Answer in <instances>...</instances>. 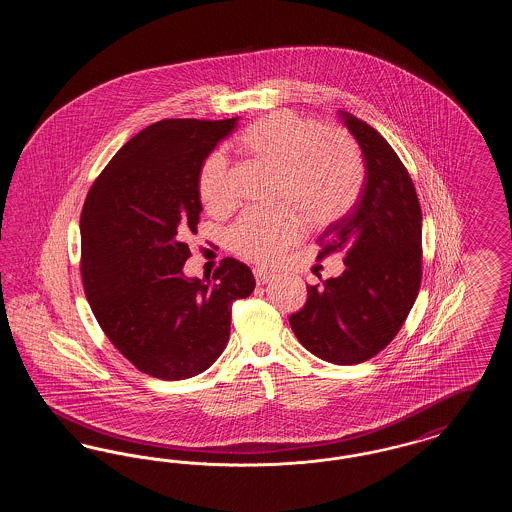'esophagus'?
I'll return each instance as SVG.
<instances>
[{"mask_svg":"<svg viewBox=\"0 0 512 512\" xmlns=\"http://www.w3.org/2000/svg\"><path fill=\"white\" fill-rule=\"evenodd\" d=\"M253 276H255L257 284L261 286V284H267L268 280L272 278V272H268V270H263V268H255V270H253Z\"/></svg>","mask_w":512,"mask_h":512,"instance_id":"34e87169","label":"esophagus"}]
</instances>
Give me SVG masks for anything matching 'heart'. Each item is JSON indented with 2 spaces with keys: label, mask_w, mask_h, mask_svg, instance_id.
I'll list each match as a JSON object with an SVG mask.
<instances>
[{
  "label": "heart",
  "mask_w": 512,
  "mask_h": 512,
  "mask_svg": "<svg viewBox=\"0 0 512 512\" xmlns=\"http://www.w3.org/2000/svg\"><path fill=\"white\" fill-rule=\"evenodd\" d=\"M240 147L249 157L278 172L274 211H247L228 230V247L249 263L270 265L297 244L305 232L338 224L357 203L365 163L361 149L341 128L292 111H278L247 126ZM197 192L213 215L236 205L228 161L211 153L197 174Z\"/></svg>",
  "instance_id": "obj_1"
}]
</instances>
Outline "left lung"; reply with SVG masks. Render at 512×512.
<instances>
[{
  "label": "left lung",
  "instance_id": "1",
  "mask_svg": "<svg viewBox=\"0 0 512 512\" xmlns=\"http://www.w3.org/2000/svg\"><path fill=\"white\" fill-rule=\"evenodd\" d=\"M365 157L355 209L318 238L317 259L343 253L340 278L307 286L293 334L318 359L359 365L397 336L422 282V209L413 178L386 138L345 113Z\"/></svg>",
  "mask_w": 512,
  "mask_h": 512
}]
</instances>
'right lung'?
<instances>
[{
  "label": "right lung",
  "instance_id": "obj_1",
  "mask_svg": "<svg viewBox=\"0 0 512 512\" xmlns=\"http://www.w3.org/2000/svg\"><path fill=\"white\" fill-rule=\"evenodd\" d=\"M238 119L155 122L99 172L80 215V274L105 336L124 359L159 380H184L219 359L232 303L255 278L224 257L213 280L182 274L192 257L201 201L197 174Z\"/></svg>",
  "mask_w": 512,
  "mask_h": 512
}]
</instances>
